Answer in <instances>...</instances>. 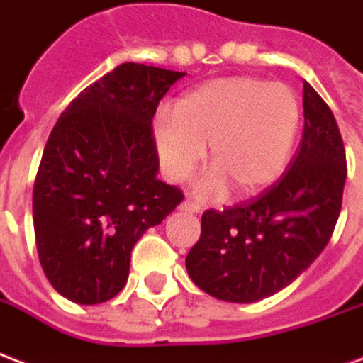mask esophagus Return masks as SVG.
Here are the masks:
<instances>
[{
    "label": "esophagus",
    "mask_w": 363,
    "mask_h": 363,
    "mask_svg": "<svg viewBox=\"0 0 363 363\" xmlns=\"http://www.w3.org/2000/svg\"><path fill=\"white\" fill-rule=\"evenodd\" d=\"M179 208L185 211V213H191V214L199 213V207H197V205H193V203H189V201H184V203L179 205Z\"/></svg>",
    "instance_id": "34e87169"
}]
</instances>
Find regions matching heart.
Returning a JSON list of instances; mask_svg holds the SVG:
<instances>
[{
    "instance_id": "1",
    "label": "heart",
    "mask_w": 363,
    "mask_h": 363,
    "mask_svg": "<svg viewBox=\"0 0 363 363\" xmlns=\"http://www.w3.org/2000/svg\"><path fill=\"white\" fill-rule=\"evenodd\" d=\"M301 108L282 83L251 77L216 79L179 98L174 113H160L152 139L164 178L182 184L197 170L208 145L214 168L195 185L199 199H220L236 187L255 195L284 174L298 139Z\"/></svg>"
}]
</instances>
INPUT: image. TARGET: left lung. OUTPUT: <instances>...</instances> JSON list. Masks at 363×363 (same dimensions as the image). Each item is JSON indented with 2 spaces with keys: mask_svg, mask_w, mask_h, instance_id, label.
I'll list each match as a JSON object with an SVG mask.
<instances>
[{
  "mask_svg": "<svg viewBox=\"0 0 363 363\" xmlns=\"http://www.w3.org/2000/svg\"><path fill=\"white\" fill-rule=\"evenodd\" d=\"M346 155L337 120L303 83V137L288 172L267 191L208 208L185 269L216 300L253 303L292 284L329 243L342 207Z\"/></svg>",
  "mask_w": 363,
  "mask_h": 363,
  "instance_id": "left-lung-1",
  "label": "left lung"
}]
</instances>
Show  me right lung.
Listing matches in <instances>:
<instances>
[{
  "instance_id": "obj_1",
  "label": "right lung",
  "mask_w": 363,
  "mask_h": 363,
  "mask_svg": "<svg viewBox=\"0 0 363 363\" xmlns=\"http://www.w3.org/2000/svg\"><path fill=\"white\" fill-rule=\"evenodd\" d=\"M185 73L121 63L71 102L48 137L33 191L36 250L63 298L94 306L123 290L137 240L184 201L156 178L152 118Z\"/></svg>"
}]
</instances>
